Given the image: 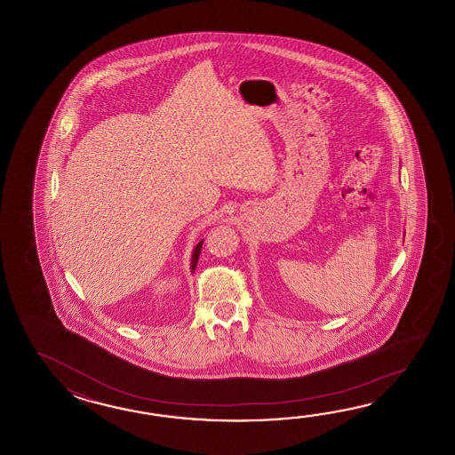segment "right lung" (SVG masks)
<instances>
[{
    "mask_svg": "<svg viewBox=\"0 0 455 455\" xmlns=\"http://www.w3.org/2000/svg\"><path fill=\"white\" fill-rule=\"evenodd\" d=\"M202 245H204V239L195 245L194 253H192V261H190V270H192V273H194L195 268H196L198 257H200V251H202Z\"/></svg>",
    "mask_w": 455,
    "mask_h": 455,
    "instance_id": "obj_1",
    "label": "right lung"
}]
</instances>
